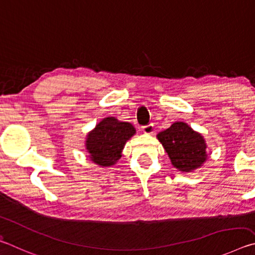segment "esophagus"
<instances>
[{"label":"esophagus","mask_w":255,"mask_h":255,"mask_svg":"<svg viewBox=\"0 0 255 255\" xmlns=\"http://www.w3.org/2000/svg\"><path fill=\"white\" fill-rule=\"evenodd\" d=\"M142 132L144 133V134H153L154 133V125L153 124H149V125H145V127H142Z\"/></svg>","instance_id":"obj_1"}]
</instances>
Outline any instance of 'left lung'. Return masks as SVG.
Listing matches in <instances>:
<instances>
[{"label": "left lung", "mask_w": 255, "mask_h": 255, "mask_svg": "<svg viewBox=\"0 0 255 255\" xmlns=\"http://www.w3.org/2000/svg\"><path fill=\"white\" fill-rule=\"evenodd\" d=\"M157 139L168 153L171 164L181 172H191L203 166L208 158L207 144L202 133L185 122H175L160 132Z\"/></svg>", "instance_id": "1"}]
</instances>
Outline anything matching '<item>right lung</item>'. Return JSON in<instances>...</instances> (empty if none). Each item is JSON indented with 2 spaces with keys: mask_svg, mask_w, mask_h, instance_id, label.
I'll list each match as a JSON object with an SVG mask.
<instances>
[{
  "mask_svg": "<svg viewBox=\"0 0 255 255\" xmlns=\"http://www.w3.org/2000/svg\"><path fill=\"white\" fill-rule=\"evenodd\" d=\"M136 133L130 122L114 116L103 119L88 132L85 146L89 159L100 167H112L122 157L125 143Z\"/></svg>",
  "mask_w": 255,
  "mask_h": 255,
  "instance_id": "right-lung-1",
  "label": "right lung"
}]
</instances>
